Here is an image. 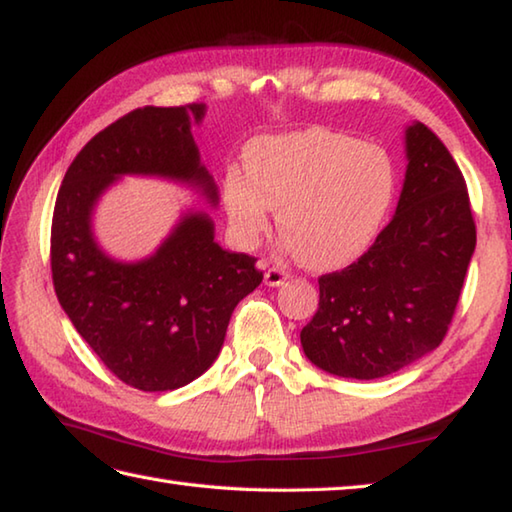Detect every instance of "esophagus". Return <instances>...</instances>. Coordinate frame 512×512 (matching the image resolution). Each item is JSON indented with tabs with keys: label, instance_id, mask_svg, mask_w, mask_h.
I'll use <instances>...</instances> for the list:
<instances>
[{
	"label": "esophagus",
	"instance_id": "obj_1",
	"mask_svg": "<svg viewBox=\"0 0 512 512\" xmlns=\"http://www.w3.org/2000/svg\"><path fill=\"white\" fill-rule=\"evenodd\" d=\"M289 278V274L287 272H283V269H278V267H269L267 272H265V285H269V287H278V285H283L285 281Z\"/></svg>",
	"mask_w": 512,
	"mask_h": 512
}]
</instances>
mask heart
Listing matches in <instances>:
<instances>
[{"instance_id": "1", "label": "heart", "mask_w": 512, "mask_h": 512, "mask_svg": "<svg viewBox=\"0 0 512 512\" xmlns=\"http://www.w3.org/2000/svg\"><path fill=\"white\" fill-rule=\"evenodd\" d=\"M245 165L247 173L231 167L223 180L234 238L256 247L269 209H278L287 247L316 269L341 267L370 247L397 187L385 149L327 129L260 138Z\"/></svg>"}]
</instances>
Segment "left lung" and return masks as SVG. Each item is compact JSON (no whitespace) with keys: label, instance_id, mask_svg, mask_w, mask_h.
Segmentation results:
<instances>
[{"label":"left lung","instance_id":"left-lung-1","mask_svg":"<svg viewBox=\"0 0 512 512\" xmlns=\"http://www.w3.org/2000/svg\"><path fill=\"white\" fill-rule=\"evenodd\" d=\"M397 211L356 263L318 278V310L301 330L316 368L381 379L439 347L475 254L466 180L426 124L406 129Z\"/></svg>","mask_w":512,"mask_h":512}]
</instances>
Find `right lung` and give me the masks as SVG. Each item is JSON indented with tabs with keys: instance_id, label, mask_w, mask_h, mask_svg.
I'll use <instances>...</instances> for the list:
<instances>
[{
	"instance_id": "1",
	"label": "right lung",
	"mask_w": 512,
	"mask_h": 512,
	"mask_svg": "<svg viewBox=\"0 0 512 512\" xmlns=\"http://www.w3.org/2000/svg\"><path fill=\"white\" fill-rule=\"evenodd\" d=\"M202 106H144L86 142L62 180L51 227L57 301L120 381L142 392L182 388L211 368L234 307L263 281L256 258L214 240V220L187 211L156 254L122 263L93 236V209L122 176L167 178L218 205L191 136Z\"/></svg>"
}]
</instances>
